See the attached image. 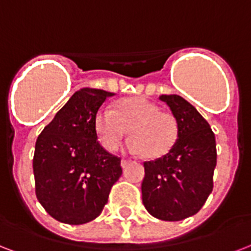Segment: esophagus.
Returning <instances> with one entry per match:
<instances>
[{"instance_id":"obj_1","label":"esophagus","mask_w":251,"mask_h":251,"mask_svg":"<svg viewBox=\"0 0 251 251\" xmlns=\"http://www.w3.org/2000/svg\"><path fill=\"white\" fill-rule=\"evenodd\" d=\"M128 164H129V161H128V160H122V168H123V169L127 168Z\"/></svg>"}]
</instances>
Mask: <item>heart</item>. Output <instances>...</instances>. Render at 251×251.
Returning <instances> with one entry per match:
<instances>
[{
  "label": "heart",
  "instance_id": "heart-1",
  "mask_svg": "<svg viewBox=\"0 0 251 251\" xmlns=\"http://www.w3.org/2000/svg\"><path fill=\"white\" fill-rule=\"evenodd\" d=\"M94 126L99 141L110 152L119 148L129 129L128 151L151 160L168 154L178 139L176 118L144 98L123 99L115 110L104 106L95 116Z\"/></svg>",
  "mask_w": 251,
  "mask_h": 251
}]
</instances>
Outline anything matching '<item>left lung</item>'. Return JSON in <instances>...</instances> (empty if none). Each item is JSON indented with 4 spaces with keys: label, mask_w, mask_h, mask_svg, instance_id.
Segmentation results:
<instances>
[{
    "label": "left lung",
    "mask_w": 251,
    "mask_h": 251,
    "mask_svg": "<svg viewBox=\"0 0 251 251\" xmlns=\"http://www.w3.org/2000/svg\"><path fill=\"white\" fill-rule=\"evenodd\" d=\"M178 123V139L168 154L144 162L143 203L153 217L179 221L200 211L212 192L216 140L208 122L176 94L161 95Z\"/></svg>",
    "instance_id": "obj_1"
}]
</instances>
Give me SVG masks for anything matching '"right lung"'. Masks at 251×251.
<instances>
[{"label": "right lung", "instance_id": "right-lung-1", "mask_svg": "<svg viewBox=\"0 0 251 251\" xmlns=\"http://www.w3.org/2000/svg\"><path fill=\"white\" fill-rule=\"evenodd\" d=\"M112 95L100 89H79L36 140V198L60 223L79 225L98 217L122 176L120 158L100 147L94 126L99 107Z\"/></svg>", "mask_w": 251, "mask_h": 251}]
</instances>
